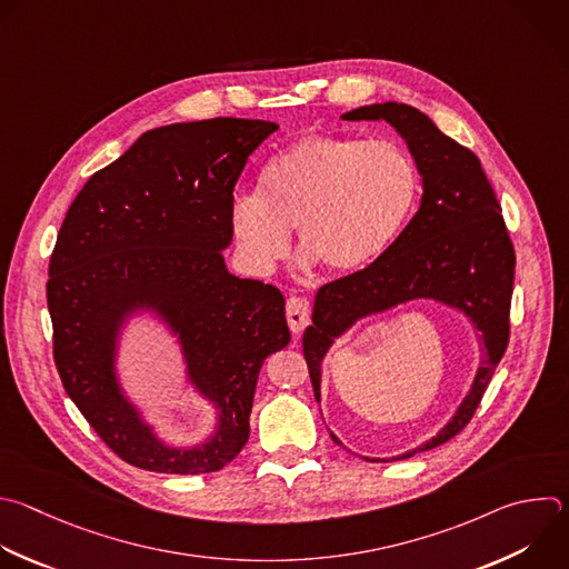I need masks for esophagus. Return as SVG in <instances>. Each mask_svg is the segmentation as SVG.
<instances>
[{"label":"esophagus","instance_id":"obj_1","mask_svg":"<svg viewBox=\"0 0 569 569\" xmlns=\"http://www.w3.org/2000/svg\"><path fill=\"white\" fill-rule=\"evenodd\" d=\"M286 315H288L290 330L299 335L310 323V303L301 297H290L286 303Z\"/></svg>","mask_w":569,"mask_h":569}]
</instances>
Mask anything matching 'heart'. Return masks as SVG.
Instances as JSON below:
<instances>
[{"label":"heart","instance_id":"b5f03b06","mask_svg":"<svg viewBox=\"0 0 569 569\" xmlns=\"http://www.w3.org/2000/svg\"><path fill=\"white\" fill-rule=\"evenodd\" d=\"M420 197V171L396 140L308 136L266 162L259 192L230 203V230L243 263L268 274L297 228L303 263L352 274L398 241Z\"/></svg>","mask_w":569,"mask_h":569}]
</instances>
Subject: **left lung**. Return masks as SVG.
Here are the masks:
<instances>
[{
  "label": "left lung",
  "instance_id": "8db88e82",
  "mask_svg": "<svg viewBox=\"0 0 569 569\" xmlns=\"http://www.w3.org/2000/svg\"><path fill=\"white\" fill-rule=\"evenodd\" d=\"M341 120L389 122L418 164L422 199L387 254L319 288L312 323L303 332L317 402H321L323 359L332 343L361 319L409 301L429 299L460 312L480 343V366L467 396L431 440L393 458H363L391 462L445 445L471 420L509 341L516 257L478 156L445 136L427 113L402 102H377L352 109ZM330 438L341 445L332 431Z\"/></svg>",
  "mask_w": 569,
  "mask_h": 569
}]
</instances>
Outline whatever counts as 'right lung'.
Listing matches in <instances>:
<instances>
[{
    "mask_svg": "<svg viewBox=\"0 0 569 569\" xmlns=\"http://www.w3.org/2000/svg\"><path fill=\"white\" fill-rule=\"evenodd\" d=\"M279 129L214 118L144 131L71 203L49 266L47 301L62 385L124 462L197 476L232 462L250 438L259 370L290 343L279 288L241 279L223 252L248 156ZM151 320L181 352L186 386L216 409V431L169 446L128 396L119 357Z\"/></svg>",
    "mask_w": 569,
    "mask_h": 569,
    "instance_id": "right-lung-1",
    "label": "right lung"
}]
</instances>
